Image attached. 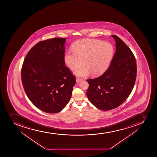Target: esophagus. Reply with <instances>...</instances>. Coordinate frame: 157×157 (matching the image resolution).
Returning <instances> with one entry per match:
<instances>
[{"mask_svg": "<svg viewBox=\"0 0 157 157\" xmlns=\"http://www.w3.org/2000/svg\"><path fill=\"white\" fill-rule=\"evenodd\" d=\"M81 80H82V79L79 78H76V82L77 83L80 82Z\"/></svg>", "mask_w": 157, "mask_h": 157, "instance_id": "34e87169", "label": "esophagus"}]
</instances>
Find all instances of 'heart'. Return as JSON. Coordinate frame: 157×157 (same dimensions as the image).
Returning <instances> with one entry per match:
<instances>
[{"label":"heart","instance_id":"b5f03b06","mask_svg":"<svg viewBox=\"0 0 157 157\" xmlns=\"http://www.w3.org/2000/svg\"><path fill=\"white\" fill-rule=\"evenodd\" d=\"M73 51L65 53L64 62L71 70L77 68L82 63V67L74 73L76 76L84 77L91 73L93 76H97L104 73L113 58L114 48L109 42L84 39L75 42Z\"/></svg>","mask_w":157,"mask_h":157}]
</instances>
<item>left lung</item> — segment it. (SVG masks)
Returning <instances> with one entry per match:
<instances>
[{"instance_id":"left-lung-1","label":"left lung","mask_w":157,"mask_h":157,"mask_svg":"<svg viewBox=\"0 0 157 157\" xmlns=\"http://www.w3.org/2000/svg\"><path fill=\"white\" fill-rule=\"evenodd\" d=\"M112 37L116 42V52L109 67L101 76L86 80L87 98L102 110H111L124 102L132 91L137 76L132 52L118 36Z\"/></svg>"}]
</instances>
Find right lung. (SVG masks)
<instances>
[{
    "mask_svg": "<svg viewBox=\"0 0 157 157\" xmlns=\"http://www.w3.org/2000/svg\"><path fill=\"white\" fill-rule=\"evenodd\" d=\"M65 38L38 42L25 58L21 80L25 94L38 109L57 113L71 99L75 78L65 66Z\"/></svg>",
    "mask_w": 157,
    "mask_h": 157,
    "instance_id": "1",
    "label": "right lung"
}]
</instances>
